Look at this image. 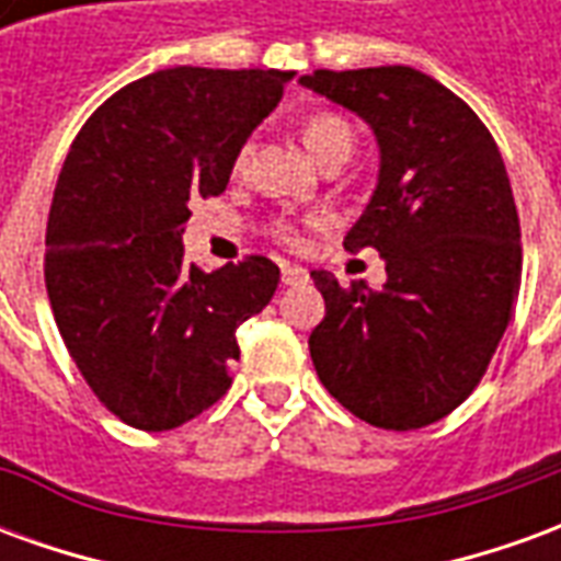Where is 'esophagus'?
I'll return each instance as SVG.
<instances>
[{"instance_id": "1", "label": "esophagus", "mask_w": 561, "mask_h": 561, "mask_svg": "<svg viewBox=\"0 0 561 561\" xmlns=\"http://www.w3.org/2000/svg\"><path fill=\"white\" fill-rule=\"evenodd\" d=\"M309 282V270L297 267V264H282V285H306Z\"/></svg>"}]
</instances>
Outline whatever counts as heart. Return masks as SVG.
Masks as SVG:
<instances>
[{
    "instance_id": "obj_1",
    "label": "heart",
    "mask_w": 561,
    "mask_h": 561,
    "mask_svg": "<svg viewBox=\"0 0 561 561\" xmlns=\"http://www.w3.org/2000/svg\"><path fill=\"white\" fill-rule=\"evenodd\" d=\"M304 140L309 152L316 156L318 161L324 159L328 152L333 149H352L354 147V131L348 126V119L340 114H333V111H318V114H309L304 123ZM249 159V147L237 149V156H233V168L240 171ZM270 237L273 240H279L282 245H300V228L294 225L291 219H273L270 221Z\"/></svg>"
}]
</instances>
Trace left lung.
I'll return each mask as SVG.
<instances>
[{
    "instance_id": "left-lung-1",
    "label": "left lung",
    "mask_w": 561,
    "mask_h": 561,
    "mask_svg": "<svg viewBox=\"0 0 561 561\" xmlns=\"http://www.w3.org/2000/svg\"><path fill=\"white\" fill-rule=\"evenodd\" d=\"M304 87L364 116L378 185L345 237L385 257V288L312 270L328 316L309 354L330 397L381 430L442 421L478 388L514 316L523 249L505 161L459 95L409 66L328 71Z\"/></svg>"
}]
</instances>
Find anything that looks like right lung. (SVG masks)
I'll return each instance as SVG.
<instances>
[{
    "label": "right lung",
    "mask_w": 561,
    "mask_h": 561,
    "mask_svg": "<svg viewBox=\"0 0 561 561\" xmlns=\"http://www.w3.org/2000/svg\"><path fill=\"white\" fill-rule=\"evenodd\" d=\"M291 78L164 68L114 92L68 149L47 216V297L80 376L135 430H173L219 402L237 328L279 285L264 255L188 267L183 231L188 204L225 192L237 149Z\"/></svg>",
    "instance_id": "right-lung-1"
}]
</instances>
